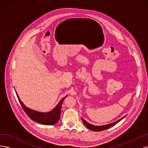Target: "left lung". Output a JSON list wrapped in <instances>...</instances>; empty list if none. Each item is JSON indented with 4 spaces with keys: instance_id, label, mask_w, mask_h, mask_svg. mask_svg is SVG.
<instances>
[{
    "instance_id": "1",
    "label": "left lung",
    "mask_w": 148,
    "mask_h": 148,
    "mask_svg": "<svg viewBox=\"0 0 148 148\" xmlns=\"http://www.w3.org/2000/svg\"><path fill=\"white\" fill-rule=\"evenodd\" d=\"M125 117H123V118L119 119V120L116 121V122H113L112 123H110V124H107V125H101V126H95V125H92L90 123H88L86 120H84V119H82V121L84 123V125L86 126L88 128H89V130H92V131H95V132H100V131H102V130H106L107 128H109L110 127L114 126V125L117 124L118 122H119L120 120H122Z\"/></svg>"
}]
</instances>
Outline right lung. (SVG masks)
<instances>
[{"instance_id":"obj_1","label":"right lung","mask_w":148,"mask_h":148,"mask_svg":"<svg viewBox=\"0 0 148 148\" xmlns=\"http://www.w3.org/2000/svg\"><path fill=\"white\" fill-rule=\"evenodd\" d=\"M16 94L22 108L23 109L26 115H27L32 120L35 121V122H36L39 123L46 125H52L58 122V121L59 120L60 117L61 107L62 102H63L65 98L67 96H66L65 97H64L63 99L59 102V104L57 105L55 108L51 112H37L36 110L30 109L28 108L26 106H25L23 103L20 99L16 92Z\"/></svg>"}]
</instances>
